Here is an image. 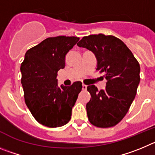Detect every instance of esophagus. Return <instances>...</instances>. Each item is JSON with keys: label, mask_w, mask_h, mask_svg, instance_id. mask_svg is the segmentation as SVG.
I'll use <instances>...</instances> for the list:
<instances>
[{"label": "esophagus", "mask_w": 155, "mask_h": 155, "mask_svg": "<svg viewBox=\"0 0 155 155\" xmlns=\"http://www.w3.org/2000/svg\"><path fill=\"white\" fill-rule=\"evenodd\" d=\"M87 89V86L85 84H83V90H86Z\"/></svg>", "instance_id": "34e87169"}]
</instances>
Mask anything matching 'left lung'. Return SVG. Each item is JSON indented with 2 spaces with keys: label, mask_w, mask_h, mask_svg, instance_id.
<instances>
[{
  "label": "left lung",
  "mask_w": 155,
  "mask_h": 155,
  "mask_svg": "<svg viewBox=\"0 0 155 155\" xmlns=\"http://www.w3.org/2000/svg\"><path fill=\"white\" fill-rule=\"evenodd\" d=\"M93 51L97 60V70L104 72L105 90L87 86L91 95L86 104L88 119L102 128L117 124L134 101L140 83V65L131 51L120 39L103 34L83 37L77 43Z\"/></svg>",
  "instance_id": "8db88e82"
}]
</instances>
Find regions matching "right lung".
Instances as JSON below:
<instances>
[{
	"mask_svg": "<svg viewBox=\"0 0 155 155\" xmlns=\"http://www.w3.org/2000/svg\"><path fill=\"white\" fill-rule=\"evenodd\" d=\"M79 40L74 36L48 38L26 51L21 65L25 101L44 126L58 127L70 120L82 83L58 86L56 78L58 71L65 68V55Z\"/></svg>",
	"mask_w": 155,
	"mask_h": 155,
	"instance_id": "add662e5",
	"label": "right lung"
}]
</instances>
